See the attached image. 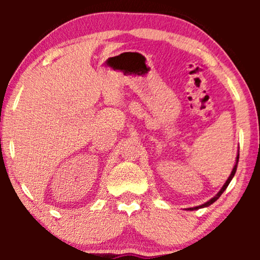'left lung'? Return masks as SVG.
Instances as JSON below:
<instances>
[{
    "label": "left lung",
    "mask_w": 260,
    "mask_h": 260,
    "mask_svg": "<svg viewBox=\"0 0 260 260\" xmlns=\"http://www.w3.org/2000/svg\"><path fill=\"white\" fill-rule=\"evenodd\" d=\"M238 159H240V151H238V154H237V157H236V164H235L234 169H232V172H231V175L229 176L228 181L225 182V184H223L221 189L219 190V193H217V194H216L215 197H214V198H211L210 201H208L207 203H204V204H202V205H198V207H194V208H189V210H197V209H201V208L209 207V205H211V204H213L214 202H216L217 199L220 198V196H221L222 193L225 192V189H226V188H228V186H229V184H230V182H231L232 178H234V176H235V174H236V170H237V164H238Z\"/></svg>",
    "instance_id": "left-lung-1"
}]
</instances>
